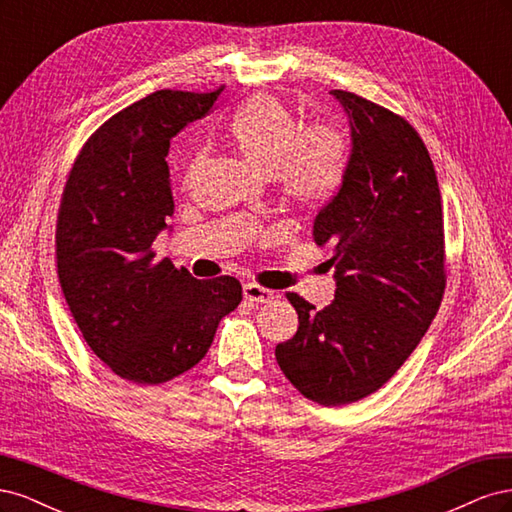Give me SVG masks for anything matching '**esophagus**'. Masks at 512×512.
I'll return each instance as SVG.
<instances>
[{
    "mask_svg": "<svg viewBox=\"0 0 512 512\" xmlns=\"http://www.w3.org/2000/svg\"><path fill=\"white\" fill-rule=\"evenodd\" d=\"M243 297H245V301H250V303H269L275 297V294H273V290H267V288H262L258 284H245L243 286Z\"/></svg>",
    "mask_w": 512,
    "mask_h": 512,
    "instance_id": "34e87169",
    "label": "esophagus"
}]
</instances>
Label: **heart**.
<instances>
[{
    "label": "heart",
    "mask_w": 512,
    "mask_h": 512,
    "mask_svg": "<svg viewBox=\"0 0 512 512\" xmlns=\"http://www.w3.org/2000/svg\"><path fill=\"white\" fill-rule=\"evenodd\" d=\"M228 136L243 158L273 175L288 203L316 209L335 194L346 170V138L329 123L301 128L273 96H256L232 117Z\"/></svg>",
    "instance_id": "b5f03b06"
}]
</instances>
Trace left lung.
Here are the masks:
<instances>
[{"instance_id":"obj_1","label":"left lung","mask_w":512,"mask_h":512,"mask_svg":"<svg viewBox=\"0 0 512 512\" xmlns=\"http://www.w3.org/2000/svg\"><path fill=\"white\" fill-rule=\"evenodd\" d=\"M350 123V156L335 196L314 220L333 252L335 299L318 309L288 292L299 329L275 359L320 406L359 401L393 378L436 318L446 286L442 196L410 123L333 89Z\"/></svg>"}]
</instances>
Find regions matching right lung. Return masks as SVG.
Returning <instances> with one entry per match:
<instances>
[{"instance_id":"obj_1","label":"right lung","mask_w":512,"mask_h":512,"mask_svg":"<svg viewBox=\"0 0 512 512\" xmlns=\"http://www.w3.org/2000/svg\"><path fill=\"white\" fill-rule=\"evenodd\" d=\"M222 89H162L123 108L91 134L66 181L59 284L87 346L123 380L162 384L192 369L241 303L235 277L200 282L153 252L175 213L170 138L205 117Z\"/></svg>"}]
</instances>
